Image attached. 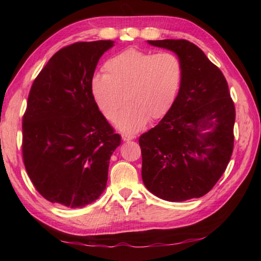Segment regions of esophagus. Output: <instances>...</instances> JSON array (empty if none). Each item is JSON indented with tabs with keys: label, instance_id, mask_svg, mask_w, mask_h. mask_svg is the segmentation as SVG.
<instances>
[{
	"label": "esophagus",
	"instance_id": "esophagus-1",
	"mask_svg": "<svg viewBox=\"0 0 261 261\" xmlns=\"http://www.w3.org/2000/svg\"><path fill=\"white\" fill-rule=\"evenodd\" d=\"M121 137H122V140H124V141L132 140V139H134V138H135L132 135H127V134H122Z\"/></svg>",
	"mask_w": 261,
	"mask_h": 261
}]
</instances>
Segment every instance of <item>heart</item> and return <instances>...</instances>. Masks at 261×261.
Returning a JSON list of instances; mask_svg holds the SVG:
<instances>
[{"mask_svg":"<svg viewBox=\"0 0 261 261\" xmlns=\"http://www.w3.org/2000/svg\"><path fill=\"white\" fill-rule=\"evenodd\" d=\"M93 77L91 91L99 112L124 132H137L148 120L162 119L173 107L182 82V66L174 53L153 54L127 48L105 62Z\"/></svg>","mask_w":261,"mask_h":261,"instance_id":"b5f03b06","label":"heart"}]
</instances>
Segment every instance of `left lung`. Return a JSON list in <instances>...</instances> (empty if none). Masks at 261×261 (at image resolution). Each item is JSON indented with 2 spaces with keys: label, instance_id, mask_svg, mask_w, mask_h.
Instances as JSON below:
<instances>
[{
  "label": "left lung",
  "instance_id": "8db88e82",
  "mask_svg": "<svg viewBox=\"0 0 261 261\" xmlns=\"http://www.w3.org/2000/svg\"><path fill=\"white\" fill-rule=\"evenodd\" d=\"M148 43L178 56L182 82L168 113L139 138L143 184L165 201L201 197L223 175L233 151L236 109L228 83L218 66L190 41Z\"/></svg>",
  "mask_w": 261,
  "mask_h": 261
}]
</instances>
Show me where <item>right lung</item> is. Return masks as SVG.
<instances>
[{"label": "right lung", "mask_w": 261, "mask_h": 261, "mask_svg": "<svg viewBox=\"0 0 261 261\" xmlns=\"http://www.w3.org/2000/svg\"><path fill=\"white\" fill-rule=\"evenodd\" d=\"M111 40L60 49L33 81L22 118V158L47 201L84 207L107 187L111 154L121 137L99 112L91 84Z\"/></svg>", "instance_id": "1"}]
</instances>
